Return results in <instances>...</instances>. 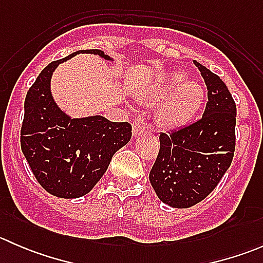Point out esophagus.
<instances>
[{"mask_svg": "<svg viewBox=\"0 0 263 263\" xmlns=\"http://www.w3.org/2000/svg\"><path fill=\"white\" fill-rule=\"evenodd\" d=\"M146 128V119L144 117H137L134 121V126H132V132H134L135 137H139L142 132Z\"/></svg>", "mask_w": 263, "mask_h": 263, "instance_id": "esophagus-1", "label": "esophagus"}]
</instances>
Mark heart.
Segmentation results:
<instances>
[{
  "mask_svg": "<svg viewBox=\"0 0 263 263\" xmlns=\"http://www.w3.org/2000/svg\"><path fill=\"white\" fill-rule=\"evenodd\" d=\"M185 80V75L176 72L172 75L165 92L180 86L164 103L159 112V119L166 127H179L187 123L200 109L203 100V87L198 82Z\"/></svg>",
  "mask_w": 263,
  "mask_h": 263,
  "instance_id": "heart-1",
  "label": "heart"
}]
</instances>
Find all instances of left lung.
Here are the masks:
<instances>
[{
  "label": "left lung",
  "instance_id": "8db88e82",
  "mask_svg": "<svg viewBox=\"0 0 263 263\" xmlns=\"http://www.w3.org/2000/svg\"><path fill=\"white\" fill-rule=\"evenodd\" d=\"M193 62L208 87L205 112L193 123L160 134L158 158L148 176L158 197L176 209L208 197L229 169L235 150L234 99L216 73Z\"/></svg>",
  "mask_w": 263,
  "mask_h": 263
}]
</instances>
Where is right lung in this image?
<instances>
[{
	"label": "right lung",
	"mask_w": 263,
	"mask_h": 263,
	"mask_svg": "<svg viewBox=\"0 0 263 263\" xmlns=\"http://www.w3.org/2000/svg\"><path fill=\"white\" fill-rule=\"evenodd\" d=\"M79 53L110 60L100 49H84L49 63L26 92L20 132L21 150L36 181L50 195L62 198L89 193L116 151L132 136L128 122H110L102 116L70 118L57 107L50 94L53 71Z\"/></svg>",
	"instance_id": "obj_1"
}]
</instances>
